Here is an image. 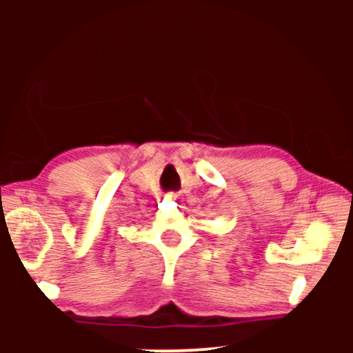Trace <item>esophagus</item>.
I'll return each mask as SVG.
<instances>
[{
  "instance_id": "esophagus-1",
  "label": "esophagus",
  "mask_w": 353,
  "mask_h": 353,
  "mask_svg": "<svg viewBox=\"0 0 353 353\" xmlns=\"http://www.w3.org/2000/svg\"><path fill=\"white\" fill-rule=\"evenodd\" d=\"M169 199L176 201V202H182V197L179 196V194H169Z\"/></svg>"
}]
</instances>
